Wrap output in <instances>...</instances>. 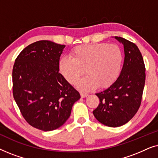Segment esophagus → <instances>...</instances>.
<instances>
[{
    "label": "esophagus",
    "mask_w": 158,
    "mask_h": 158,
    "mask_svg": "<svg viewBox=\"0 0 158 158\" xmlns=\"http://www.w3.org/2000/svg\"><path fill=\"white\" fill-rule=\"evenodd\" d=\"M88 96V94H85V93H81V98H86Z\"/></svg>",
    "instance_id": "esophagus-1"
}]
</instances>
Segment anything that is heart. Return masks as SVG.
I'll return each instance as SVG.
<instances>
[{
  "label": "heart",
  "instance_id": "heart-1",
  "mask_svg": "<svg viewBox=\"0 0 158 158\" xmlns=\"http://www.w3.org/2000/svg\"><path fill=\"white\" fill-rule=\"evenodd\" d=\"M73 58L62 57L58 67L60 73L70 84H74L83 75L76 86L83 91H91L97 88L111 85L119 75L123 61L122 52L116 44H84L71 51Z\"/></svg>",
  "mask_w": 158,
  "mask_h": 158
}]
</instances>
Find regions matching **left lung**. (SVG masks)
Returning <instances> with one entry per match:
<instances>
[{
  "label": "left lung",
  "mask_w": 158,
  "mask_h": 158,
  "mask_svg": "<svg viewBox=\"0 0 158 158\" xmlns=\"http://www.w3.org/2000/svg\"><path fill=\"white\" fill-rule=\"evenodd\" d=\"M115 39L124 45L122 72L111 85L96 94L100 103L93 111L99 122L110 127L122 126L134 117L141 104L145 83V67L137 45L120 36Z\"/></svg>",
  "instance_id": "left-lung-1"
}]
</instances>
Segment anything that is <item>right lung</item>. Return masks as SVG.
Listing matches in <instances>:
<instances>
[{"mask_svg": "<svg viewBox=\"0 0 158 158\" xmlns=\"http://www.w3.org/2000/svg\"><path fill=\"white\" fill-rule=\"evenodd\" d=\"M65 45L48 40L23 49L13 68V95L25 120L34 128L52 131L70 117L80 94L59 73Z\"/></svg>", "mask_w": 158, "mask_h": 158, "instance_id": "obj_1", "label": "right lung"}]
</instances>
